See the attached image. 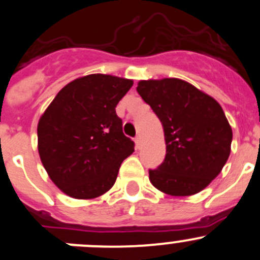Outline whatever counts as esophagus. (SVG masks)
I'll list each match as a JSON object with an SVG mask.
<instances>
[{
    "mask_svg": "<svg viewBox=\"0 0 260 260\" xmlns=\"http://www.w3.org/2000/svg\"><path fill=\"white\" fill-rule=\"evenodd\" d=\"M135 142H136V146H137V147H140V146H141V136L140 135L136 136Z\"/></svg>",
    "mask_w": 260,
    "mask_h": 260,
    "instance_id": "34e87169",
    "label": "esophagus"
}]
</instances>
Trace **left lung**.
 I'll list each match as a JSON object with an SVG mask.
<instances>
[{"instance_id": "1", "label": "left lung", "mask_w": 260, "mask_h": 260, "mask_svg": "<svg viewBox=\"0 0 260 260\" xmlns=\"http://www.w3.org/2000/svg\"><path fill=\"white\" fill-rule=\"evenodd\" d=\"M137 91L157 115L165 136L164 162L148 170L152 185L175 197L205 189L231 151L233 131L221 105L179 79L140 81Z\"/></svg>"}]
</instances>
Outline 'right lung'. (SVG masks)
I'll return each mask as SVG.
<instances>
[{"instance_id":"right-lung-1","label":"right lung","mask_w":260,"mask_h":260,"mask_svg":"<svg viewBox=\"0 0 260 260\" xmlns=\"http://www.w3.org/2000/svg\"><path fill=\"white\" fill-rule=\"evenodd\" d=\"M133 81L95 74L63 87L38 124L40 160L67 196L91 200L109 190L120 164L135 151L115 113Z\"/></svg>"}]
</instances>
